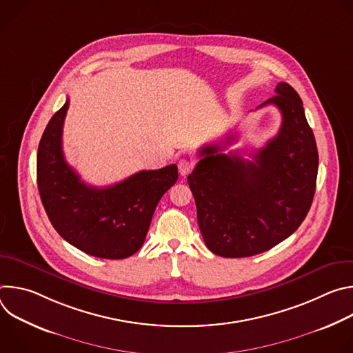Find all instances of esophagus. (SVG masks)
<instances>
[{"instance_id":"34e87169","label":"esophagus","mask_w":353,"mask_h":353,"mask_svg":"<svg viewBox=\"0 0 353 353\" xmlns=\"http://www.w3.org/2000/svg\"><path fill=\"white\" fill-rule=\"evenodd\" d=\"M177 168H179V173L181 176H187L192 170V162L188 159H180L177 163Z\"/></svg>"}]
</instances>
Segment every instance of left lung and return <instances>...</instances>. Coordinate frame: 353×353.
I'll use <instances>...</instances> for the list:
<instances>
[{"label":"left lung","mask_w":353,"mask_h":353,"mask_svg":"<svg viewBox=\"0 0 353 353\" xmlns=\"http://www.w3.org/2000/svg\"><path fill=\"white\" fill-rule=\"evenodd\" d=\"M263 105L282 114L278 134L245 161L204 146L188 185L196 204L201 234L214 254L256 256L289 237L305 221L316 191L319 152L303 102L286 82ZM234 137H228L232 143Z\"/></svg>","instance_id":"1"}]
</instances>
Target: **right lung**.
Segmentation results:
<instances>
[{
	"mask_svg": "<svg viewBox=\"0 0 353 353\" xmlns=\"http://www.w3.org/2000/svg\"><path fill=\"white\" fill-rule=\"evenodd\" d=\"M65 105L48 121L37 149V187L46 214L59 234L83 253L123 260L141 248L155 208L177 181V166L141 170L109 185L81 180L63 154Z\"/></svg>",
	"mask_w": 353,
	"mask_h": 353,
	"instance_id": "1",
	"label": "right lung"
}]
</instances>
